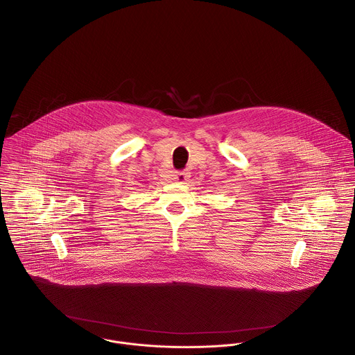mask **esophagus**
<instances>
[{
	"label": "esophagus",
	"mask_w": 355,
	"mask_h": 355,
	"mask_svg": "<svg viewBox=\"0 0 355 355\" xmlns=\"http://www.w3.org/2000/svg\"><path fill=\"white\" fill-rule=\"evenodd\" d=\"M189 179H190V172L189 171H179L175 175V180L178 183H187Z\"/></svg>",
	"instance_id": "obj_1"
}]
</instances>
